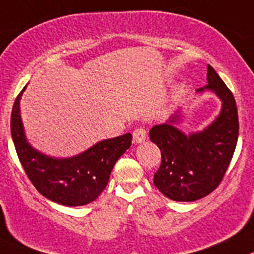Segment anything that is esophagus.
<instances>
[{
    "label": "esophagus",
    "mask_w": 254,
    "mask_h": 254,
    "mask_svg": "<svg viewBox=\"0 0 254 254\" xmlns=\"http://www.w3.org/2000/svg\"><path fill=\"white\" fill-rule=\"evenodd\" d=\"M146 139V131L144 127H136V129L132 131V141L135 144L143 143Z\"/></svg>",
    "instance_id": "34e87169"
}]
</instances>
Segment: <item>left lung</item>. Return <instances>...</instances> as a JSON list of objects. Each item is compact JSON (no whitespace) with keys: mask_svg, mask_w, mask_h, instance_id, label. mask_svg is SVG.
Masks as SVG:
<instances>
[{"mask_svg":"<svg viewBox=\"0 0 254 254\" xmlns=\"http://www.w3.org/2000/svg\"><path fill=\"white\" fill-rule=\"evenodd\" d=\"M208 85L222 100V111L203 131L186 135L169 123L155 125L149 135L162 153V164L154 174V186L167 198L177 202H193L212 193L220 184L236 150L239 122L236 100L223 80L208 65Z\"/></svg>","mask_w":254,"mask_h":254,"instance_id":"8db88e82","label":"left lung"}]
</instances>
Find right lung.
Instances as JSON below:
<instances>
[{"label": "right lung", "mask_w": 254, "mask_h": 254, "mask_svg": "<svg viewBox=\"0 0 254 254\" xmlns=\"http://www.w3.org/2000/svg\"><path fill=\"white\" fill-rule=\"evenodd\" d=\"M17 95L11 113V135L23 170L45 198L67 207L94 202L105 189L116 160L131 145V134H124L95 144L72 158L55 159L28 144L23 132Z\"/></svg>", "instance_id": "1"}]
</instances>
